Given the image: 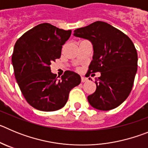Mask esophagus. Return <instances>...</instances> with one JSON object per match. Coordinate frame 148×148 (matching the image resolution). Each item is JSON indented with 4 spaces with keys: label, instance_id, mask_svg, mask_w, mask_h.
<instances>
[{
    "label": "esophagus",
    "instance_id": "obj_1",
    "mask_svg": "<svg viewBox=\"0 0 148 148\" xmlns=\"http://www.w3.org/2000/svg\"><path fill=\"white\" fill-rule=\"evenodd\" d=\"M88 81V79H87V78H85V77H83L82 76V83H84V82H86Z\"/></svg>",
    "mask_w": 148,
    "mask_h": 148
}]
</instances>
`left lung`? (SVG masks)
I'll use <instances>...</instances> for the list:
<instances>
[{
  "instance_id": "left-lung-1",
  "label": "left lung",
  "mask_w": 148,
  "mask_h": 148,
  "mask_svg": "<svg viewBox=\"0 0 148 148\" xmlns=\"http://www.w3.org/2000/svg\"><path fill=\"white\" fill-rule=\"evenodd\" d=\"M74 36L87 39L93 47L88 73L100 72L96 90L87 100L92 108L110 110L123 103L130 93L137 72L138 56L127 35L103 21L77 29Z\"/></svg>"
}]
</instances>
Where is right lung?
<instances>
[{"mask_svg":"<svg viewBox=\"0 0 148 148\" xmlns=\"http://www.w3.org/2000/svg\"><path fill=\"white\" fill-rule=\"evenodd\" d=\"M44 23L23 34L15 43L12 62L18 84L27 102L41 111H55L66 104L69 93L81 83L80 75L67 70L58 80L50 64L61 57L62 46L71 35Z\"/></svg>","mask_w":148,"mask_h":148,"instance_id":"1","label":"right lung"}]
</instances>
